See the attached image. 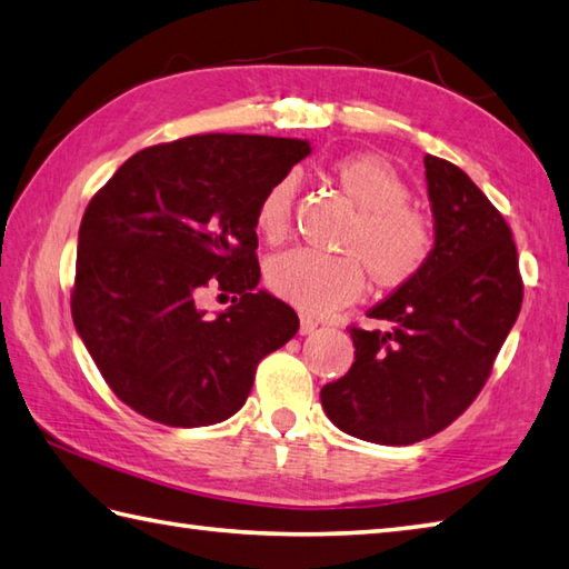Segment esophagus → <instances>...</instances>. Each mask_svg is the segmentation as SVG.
<instances>
[{
    "instance_id": "1",
    "label": "esophagus",
    "mask_w": 569,
    "mask_h": 569,
    "mask_svg": "<svg viewBox=\"0 0 569 569\" xmlns=\"http://www.w3.org/2000/svg\"><path fill=\"white\" fill-rule=\"evenodd\" d=\"M317 331V321L311 317H301L299 319V333L307 336V333H315Z\"/></svg>"
}]
</instances>
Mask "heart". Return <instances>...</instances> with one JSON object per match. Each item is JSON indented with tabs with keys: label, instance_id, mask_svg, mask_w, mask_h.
I'll return each mask as SVG.
<instances>
[{
	"label": "heart",
	"instance_id": "heart-1",
	"mask_svg": "<svg viewBox=\"0 0 569 569\" xmlns=\"http://www.w3.org/2000/svg\"><path fill=\"white\" fill-rule=\"evenodd\" d=\"M331 179L356 208L336 242L343 254L289 250L270 260L264 280L270 292L307 315H327L363 292L366 274L378 292H398L430 264L437 230L392 161L373 152L336 159ZM295 179H277L254 208V228L268 242L289 233Z\"/></svg>",
	"mask_w": 569,
	"mask_h": 569
}]
</instances>
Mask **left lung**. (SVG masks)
Here are the masks:
<instances>
[{"instance_id":"left-lung-1","label":"left lung","mask_w":569,"mask_h":569,"mask_svg":"<svg viewBox=\"0 0 569 569\" xmlns=\"http://www.w3.org/2000/svg\"><path fill=\"white\" fill-rule=\"evenodd\" d=\"M437 246L408 287L368 311L390 331L349 327L356 361L321 388L329 420L376 445H415L477 400L523 305L513 233L459 167L425 157Z\"/></svg>"}]
</instances>
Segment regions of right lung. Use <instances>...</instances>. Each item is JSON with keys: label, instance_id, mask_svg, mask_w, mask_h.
<instances>
[{"label": "right lung", "instance_id": "add662e5", "mask_svg": "<svg viewBox=\"0 0 569 569\" xmlns=\"http://www.w3.org/2000/svg\"><path fill=\"white\" fill-rule=\"evenodd\" d=\"M309 152L305 139L193 134L137 152L92 196L71 315L127 408L169 427L223 422L297 333L295 309L254 289V208ZM206 288L233 293L231 309L206 318Z\"/></svg>", "mask_w": 569, "mask_h": 569}]
</instances>
